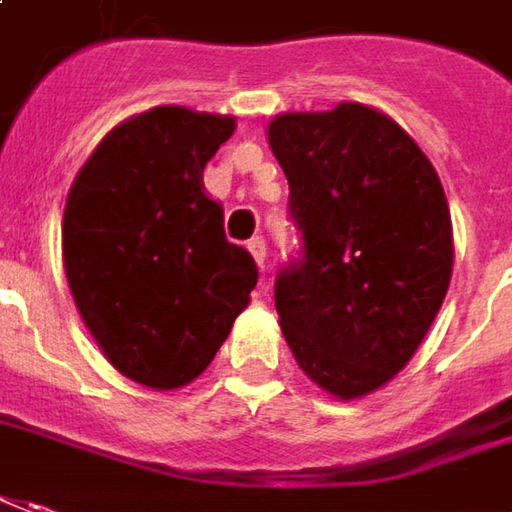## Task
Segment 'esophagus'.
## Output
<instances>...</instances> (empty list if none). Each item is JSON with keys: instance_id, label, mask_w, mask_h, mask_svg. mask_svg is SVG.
<instances>
[{"instance_id": "obj_1", "label": "esophagus", "mask_w": 512, "mask_h": 512, "mask_svg": "<svg viewBox=\"0 0 512 512\" xmlns=\"http://www.w3.org/2000/svg\"><path fill=\"white\" fill-rule=\"evenodd\" d=\"M246 246H249V252H252V257H255L257 266L263 269V266H266V241H263L260 235H255V238L246 243Z\"/></svg>"}]
</instances>
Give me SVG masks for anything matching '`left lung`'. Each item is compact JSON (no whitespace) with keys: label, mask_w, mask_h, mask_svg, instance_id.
<instances>
[{"label":"left lung","mask_w":512,"mask_h":512,"mask_svg":"<svg viewBox=\"0 0 512 512\" xmlns=\"http://www.w3.org/2000/svg\"><path fill=\"white\" fill-rule=\"evenodd\" d=\"M269 145L302 232L274 280L285 342L314 384L361 398L401 373L446 300L443 184L401 125L361 103L280 114Z\"/></svg>","instance_id":"obj_1"}]
</instances>
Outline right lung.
<instances>
[{
    "mask_svg": "<svg viewBox=\"0 0 512 512\" xmlns=\"http://www.w3.org/2000/svg\"><path fill=\"white\" fill-rule=\"evenodd\" d=\"M235 117L156 106L111 128L64 210L72 300L103 356L131 381L176 389L210 367L257 285L227 241L204 165Z\"/></svg>",
    "mask_w": 512,
    "mask_h": 512,
    "instance_id": "right-lung-1",
    "label": "right lung"
}]
</instances>
